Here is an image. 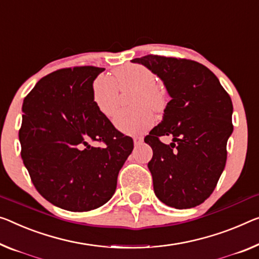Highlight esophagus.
<instances>
[{
    "label": "esophagus",
    "mask_w": 259,
    "mask_h": 259,
    "mask_svg": "<svg viewBox=\"0 0 259 259\" xmlns=\"http://www.w3.org/2000/svg\"><path fill=\"white\" fill-rule=\"evenodd\" d=\"M133 141H134V145H140V143L143 141V138L142 137H134Z\"/></svg>",
    "instance_id": "34e87169"
}]
</instances>
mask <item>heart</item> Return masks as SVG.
Here are the masks:
<instances>
[{"instance_id":"obj_1","label":"heart","mask_w":259,"mask_h":259,"mask_svg":"<svg viewBox=\"0 0 259 259\" xmlns=\"http://www.w3.org/2000/svg\"><path fill=\"white\" fill-rule=\"evenodd\" d=\"M119 90H134L131 103L135 107L120 110L113 122L126 134H141L155 124L154 111L160 112L165 107V97L157 88V76L152 69L142 65L119 67L113 77L101 75L94 81L93 97L98 110L106 117L113 116L119 103Z\"/></svg>"}]
</instances>
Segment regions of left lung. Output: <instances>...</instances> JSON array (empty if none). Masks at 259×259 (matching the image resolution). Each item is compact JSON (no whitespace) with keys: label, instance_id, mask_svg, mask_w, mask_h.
Instances as JSON below:
<instances>
[{"label":"left lung","instance_id":"1","mask_svg":"<svg viewBox=\"0 0 259 259\" xmlns=\"http://www.w3.org/2000/svg\"><path fill=\"white\" fill-rule=\"evenodd\" d=\"M164 82L171 97L161 124L145 138L154 192L178 209L196 207L213 193L227 161L233 103L207 67L189 59L148 54L134 59ZM169 135L165 145L160 136Z\"/></svg>","mask_w":259,"mask_h":259}]
</instances>
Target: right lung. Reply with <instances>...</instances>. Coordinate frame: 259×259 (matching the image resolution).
Returning <instances> with one entry per match:
<instances>
[{"instance_id":"right-lung-1","label":"right lung","mask_w":259,"mask_h":259,"mask_svg":"<svg viewBox=\"0 0 259 259\" xmlns=\"http://www.w3.org/2000/svg\"><path fill=\"white\" fill-rule=\"evenodd\" d=\"M104 69L53 71L23 102L18 137L24 165L46 200L71 212L109 201L133 150V139L119 132L94 102L93 82Z\"/></svg>"}]
</instances>
